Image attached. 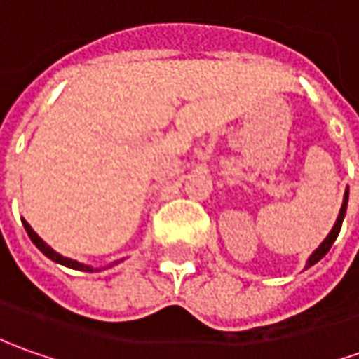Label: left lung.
Masks as SVG:
<instances>
[{
  "mask_svg": "<svg viewBox=\"0 0 359 359\" xmlns=\"http://www.w3.org/2000/svg\"><path fill=\"white\" fill-rule=\"evenodd\" d=\"M348 196H350V189H346V196H344V203H341V208H339V215L338 219H336V224H334V228H332V231L327 233V238H325L322 243H320V248L313 252V254L310 255V259H308V264H306V268H310V266H313V264H318L322 257H324L327 252H330V248H332V243L336 241V238H338L339 229H341V222H344V215H346V210H348Z\"/></svg>",
  "mask_w": 359,
  "mask_h": 359,
  "instance_id": "8db88e82",
  "label": "left lung"
}]
</instances>
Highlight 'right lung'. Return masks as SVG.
I'll return each instance as SVG.
<instances>
[{"instance_id": "add662e5", "label": "right lung", "mask_w": 359, "mask_h": 359, "mask_svg": "<svg viewBox=\"0 0 359 359\" xmlns=\"http://www.w3.org/2000/svg\"><path fill=\"white\" fill-rule=\"evenodd\" d=\"M23 222V228H25V231H27V236H29V240L34 241L35 245H37V250L41 252V254H46L49 257V259H53L55 264H62V266H65V268H72V269H79V271H95V269L91 268V266H86V264H79V262H76V259H69V257H65V255L57 254L53 248H49L46 241L41 240L37 233H35L34 229H32V226L25 222V219H21ZM100 271V269H97Z\"/></svg>"}]
</instances>
